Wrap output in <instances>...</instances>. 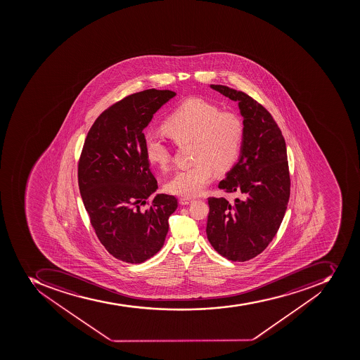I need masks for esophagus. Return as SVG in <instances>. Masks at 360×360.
Here are the masks:
<instances>
[{
    "label": "esophagus",
    "instance_id": "esophagus-1",
    "mask_svg": "<svg viewBox=\"0 0 360 360\" xmlns=\"http://www.w3.org/2000/svg\"><path fill=\"white\" fill-rule=\"evenodd\" d=\"M193 199L191 198H180L179 199V202H180V205H182V206H186V205H189L193 202Z\"/></svg>",
    "mask_w": 360,
    "mask_h": 360
}]
</instances>
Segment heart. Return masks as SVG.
I'll return each mask as SVG.
<instances>
[{"label":"heart","mask_w":360,"mask_h":360,"mask_svg":"<svg viewBox=\"0 0 360 360\" xmlns=\"http://www.w3.org/2000/svg\"><path fill=\"white\" fill-rule=\"evenodd\" d=\"M162 131L176 144L193 142V167L176 171L165 187L184 197H195L218 174L232 169L243 142L244 127L240 117L221 111L200 98L184 100L165 118ZM145 154L150 165L167 169L170 163L169 146L154 135L144 139Z\"/></svg>","instance_id":"heart-1"}]
</instances>
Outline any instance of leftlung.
Listing matches in <instances>:
<instances>
[{"mask_svg":"<svg viewBox=\"0 0 360 360\" xmlns=\"http://www.w3.org/2000/svg\"><path fill=\"white\" fill-rule=\"evenodd\" d=\"M238 102L244 135L238 163L218 184L240 195L233 204L208 198L207 238L224 258L244 262L260 255L275 238L290 195L286 143L266 108L242 91L210 84Z\"/></svg>","mask_w":360,"mask_h":360,"instance_id":"left-lung-1","label":"left lung"}]
</instances>
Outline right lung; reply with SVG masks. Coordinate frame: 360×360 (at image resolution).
I'll use <instances>...</instances> for the list:
<instances>
[{"label":"right lung","mask_w":360,"mask_h":360,"mask_svg":"<svg viewBox=\"0 0 360 360\" xmlns=\"http://www.w3.org/2000/svg\"><path fill=\"white\" fill-rule=\"evenodd\" d=\"M176 96L170 90L126 96L96 118L79 161V188L91 225L108 252L127 264H142L165 244L174 195L158 193L144 148V128ZM148 203V209L142 205Z\"/></svg>","instance_id":"1"}]
</instances>
